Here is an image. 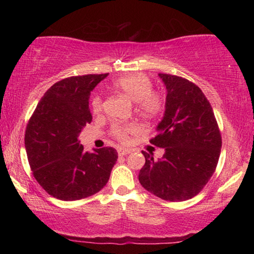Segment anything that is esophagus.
I'll use <instances>...</instances> for the list:
<instances>
[{"label":"esophagus","mask_w":254,"mask_h":254,"mask_svg":"<svg viewBox=\"0 0 254 254\" xmlns=\"http://www.w3.org/2000/svg\"><path fill=\"white\" fill-rule=\"evenodd\" d=\"M118 154H119V156H126L128 154H130V150H129V149L120 148L119 150H118Z\"/></svg>","instance_id":"34e87169"}]
</instances>
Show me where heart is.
Returning a JSON list of instances; mask_svg holds the SVG:
<instances>
[{"label":"heart","mask_w":254,"mask_h":254,"mask_svg":"<svg viewBox=\"0 0 254 254\" xmlns=\"http://www.w3.org/2000/svg\"><path fill=\"white\" fill-rule=\"evenodd\" d=\"M112 88L123 92L130 100L135 102V112L138 117L152 120L161 116L164 109V99L158 91L152 90L150 78L141 72L121 76L114 79ZM103 102L99 96L92 99L91 107L93 112L102 110ZM136 130V127L130 124H116L112 127V133L118 140L127 142L129 135Z\"/></svg>","instance_id":"obj_1"}]
</instances>
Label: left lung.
Wrapping results in <instances>:
<instances>
[{
    "label": "left lung",
    "mask_w": 254,
    "mask_h": 254,
    "mask_svg": "<svg viewBox=\"0 0 254 254\" xmlns=\"http://www.w3.org/2000/svg\"><path fill=\"white\" fill-rule=\"evenodd\" d=\"M166 86L164 117L150 143L165 149L158 161L142 151L145 164L138 180L145 190L166 201H185L199 194L216 169L222 147L213 107L189 79L158 74Z\"/></svg>",
    "instance_id": "8db88e82"
}]
</instances>
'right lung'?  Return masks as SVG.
<instances>
[{
    "mask_svg": "<svg viewBox=\"0 0 254 254\" xmlns=\"http://www.w3.org/2000/svg\"><path fill=\"white\" fill-rule=\"evenodd\" d=\"M109 74L71 76L45 92L25 130L30 168L39 185L59 200L74 201L99 192L118 159L112 147L84 151L78 135L91 123L90 92Z\"/></svg>",
    "mask_w": 254,
    "mask_h": 254,
    "instance_id": "obj_1",
    "label": "right lung"
}]
</instances>
